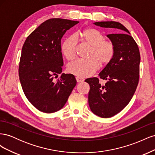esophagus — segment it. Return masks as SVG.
Segmentation results:
<instances>
[{
    "mask_svg": "<svg viewBox=\"0 0 155 155\" xmlns=\"http://www.w3.org/2000/svg\"><path fill=\"white\" fill-rule=\"evenodd\" d=\"M76 81L78 83H81V82L84 81V79L81 77H76Z\"/></svg>",
    "mask_w": 155,
    "mask_h": 155,
    "instance_id": "esophagus-1",
    "label": "esophagus"
}]
</instances>
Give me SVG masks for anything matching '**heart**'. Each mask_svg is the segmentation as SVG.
Wrapping results in <instances>:
<instances>
[{
	"label": "heart",
	"mask_w": 155,
	"mask_h": 155,
	"mask_svg": "<svg viewBox=\"0 0 155 155\" xmlns=\"http://www.w3.org/2000/svg\"><path fill=\"white\" fill-rule=\"evenodd\" d=\"M81 39L85 43L92 46L89 59H77L68 65L67 70L78 77H88L99 68L100 63L107 64L113 58L115 48L112 43L105 41V37L95 29L87 28L79 34ZM77 39L71 35L64 40L61 46V51L68 61L76 57Z\"/></svg>",
	"instance_id": "1"
}]
</instances>
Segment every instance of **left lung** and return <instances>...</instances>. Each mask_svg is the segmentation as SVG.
Instances as JSON below:
<instances>
[{"label": "left lung", "instance_id": "obj_1", "mask_svg": "<svg viewBox=\"0 0 155 155\" xmlns=\"http://www.w3.org/2000/svg\"><path fill=\"white\" fill-rule=\"evenodd\" d=\"M94 25L114 30L113 34L107 35L114 46V55L99 74L106 83L101 85L97 78L85 79L90 85L88 100L91 110L101 118H110L132 99L138 83L140 54L137 43L121 23L101 21Z\"/></svg>", "mask_w": 155, "mask_h": 155}]
</instances>
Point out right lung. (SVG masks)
<instances>
[{"instance_id":"right-lung-1","label":"right lung","mask_w":155,"mask_h":155,"mask_svg":"<svg viewBox=\"0 0 155 155\" xmlns=\"http://www.w3.org/2000/svg\"><path fill=\"white\" fill-rule=\"evenodd\" d=\"M79 23L63 18L46 20L27 37L22 48L18 75L27 99L39 110L52 113L66 104L76 79L61 74L63 66L61 40Z\"/></svg>"}]
</instances>
